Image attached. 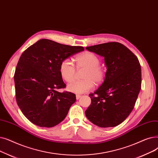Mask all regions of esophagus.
<instances>
[{
  "mask_svg": "<svg viewBox=\"0 0 158 158\" xmlns=\"http://www.w3.org/2000/svg\"><path fill=\"white\" fill-rule=\"evenodd\" d=\"M81 96L80 95V94H77V95H76V98H77V100H78Z\"/></svg>",
  "mask_w": 158,
  "mask_h": 158,
  "instance_id": "1",
  "label": "esophagus"
}]
</instances>
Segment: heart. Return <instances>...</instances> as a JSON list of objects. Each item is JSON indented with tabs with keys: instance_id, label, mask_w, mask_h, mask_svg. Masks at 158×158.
Segmentation results:
<instances>
[{
	"instance_id": "obj_1",
	"label": "heart",
	"mask_w": 158,
	"mask_h": 158,
	"mask_svg": "<svg viewBox=\"0 0 158 158\" xmlns=\"http://www.w3.org/2000/svg\"><path fill=\"white\" fill-rule=\"evenodd\" d=\"M77 70L85 69L82 74L83 80L75 81L67 86L69 91L80 94L88 92L93 89V82L98 85L104 81L106 76V71L100 65V59L94 52L84 51L75 57ZM71 60L64 59L59 67V72L62 78L66 82H71L76 75L77 69Z\"/></svg>"
}]
</instances>
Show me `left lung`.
I'll list each match as a JSON object with an SVG mask.
<instances>
[{"label":"left lung","mask_w":158,"mask_h":158,"mask_svg":"<svg viewBox=\"0 0 158 158\" xmlns=\"http://www.w3.org/2000/svg\"><path fill=\"white\" fill-rule=\"evenodd\" d=\"M86 49L104 57L107 66L103 83L89 94L91 103L85 113L100 127L122 123L133 110L141 86V70L137 56L123 44L107 42Z\"/></svg>","instance_id":"obj_1"}]
</instances>
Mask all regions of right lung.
<instances>
[{"label":"right lung","mask_w":158,"mask_h":158,"mask_svg":"<svg viewBox=\"0 0 158 158\" xmlns=\"http://www.w3.org/2000/svg\"><path fill=\"white\" fill-rule=\"evenodd\" d=\"M84 50L48 39H41L22 54L14 74L17 103L33 124L52 127L62 122L76 95L56 90L66 87L59 67L64 59Z\"/></svg>","instance_id":"obj_1"}]
</instances>
